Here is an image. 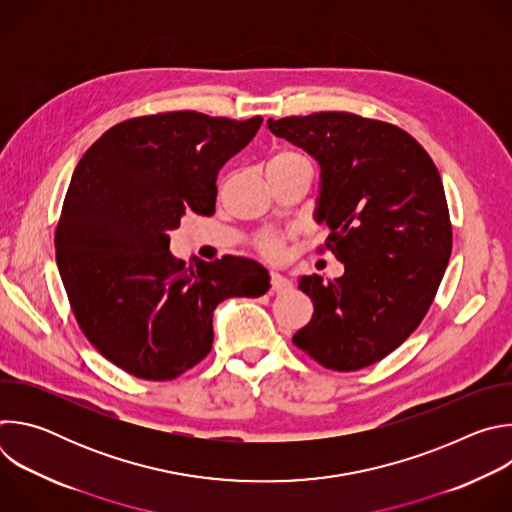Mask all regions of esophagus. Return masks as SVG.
Returning a JSON list of instances; mask_svg holds the SVG:
<instances>
[{
    "instance_id": "obj_1",
    "label": "esophagus",
    "mask_w": 512,
    "mask_h": 512,
    "mask_svg": "<svg viewBox=\"0 0 512 512\" xmlns=\"http://www.w3.org/2000/svg\"><path fill=\"white\" fill-rule=\"evenodd\" d=\"M269 283H271V291H275V294H283V291H287V289L291 287V281L285 279V277H283L281 273H277V271H271Z\"/></svg>"
}]
</instances>
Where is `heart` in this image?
Masks as SVG:
<instances>
[{
  "mask_svg": "<svg viewBox=\"0 0 512 512\" xmlns=\"http://www.w3.org/2000/svg\"><path fill=\"white\" fill-rule=\"evenodd\" d=\"M298 164H308V160L300 154V152H294V150H277L271 158H269V164H267V176L269 174H275V172H281V170H287L291 166H298ZM255 249L259 251V255H263L265 259H279L281 253H283V239L275 233H263L255 239Z\"/></svg>",
  "mask_w": 512,
  "mask_h": 512,
  "instance_id": "heart-1",
  "label": "heart"
}]
</instances>
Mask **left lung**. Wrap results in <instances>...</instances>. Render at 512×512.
I'll return each mask as SVG.
<instances>
[{"instance_id": "8db88e82", "label": "left lung", "mask_w": 512, "mask_h": 512, "mask_svg": "<svg viewBox=\"0 0 512 512\" xmlns=\"http://www.w3.org/2000/svg\"><path fill=\"white\" fill-rule=\"evenodd\" d=\"M269 131L320 164L316 221L344 275L300 279L314 316L294 344L348 373L385 358L425 318L452 255L444 184L429 154L397 125L346 111L267 119Z\"/></svg>"}]
</instances>
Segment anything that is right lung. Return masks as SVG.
Masks as SVG:
<instances>
[{
  "instance_id": "add662e5",
  "label": "right lung",
  "mask_w": 512,
  "mask_h": 512,
  "mask_svg": "<svg viewBox=\"0 0 512 512\" xmlns=\"http://www.w3.org/2000/svg\"><path fill=\"white\" fill-rule=\"evenodd\" d=\"M261 123V115L198 111L133 117L77 164L54 235L56 263L83 334L125 373L180 377L210 352L218 304L269 289L257 261L225 255L186 265L168 237L188 210L214 214L218 170Z\"/></svg>"
}]
</instances>
